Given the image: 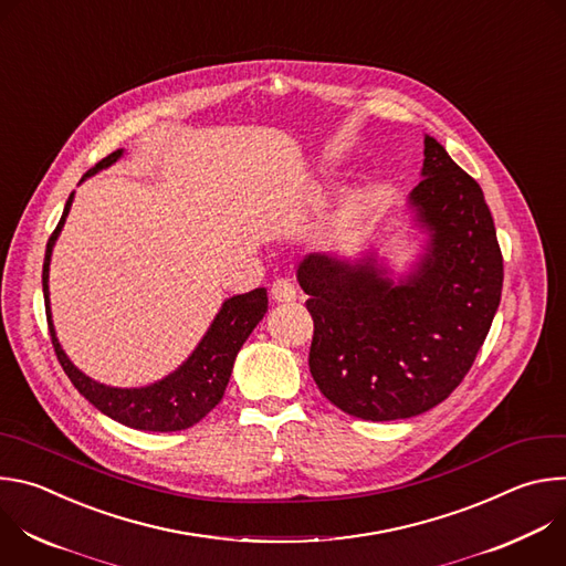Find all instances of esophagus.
<instances>
[{"label": "esophagus", "mask_w": 566, "mask_h": 566, "mask_svg": "<svg viewBox=\"0 0 566 566\" xmlns=\"http://www.w3.org/2000/svg\"><path fill=\"white\" fill-rule=\"evenodd\" d=\"M271 295L275 302H293L297 297V291L293 286L291 280L286 277H277L273 284H271Z\"/></svg>", "instance_id": "1"}]
</instances>
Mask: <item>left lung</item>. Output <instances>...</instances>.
<instances>
[{
	"label": "left lung",
	"instance_id": "8db88e82",
	"mask_svg": "<svg viewBox=\"0 0 566 566\" xmlns=\"http://www.w3.org/2000/svg\"><path fill=\"white\" fill-rule=\"evenodd\" d=\"M423 181L410 201L432 241L394 286L371 264L308 255L297 280L313 317L308 369L336 408L365 421L423 415L470 371L502 297L504 260L479 184L423 138Z\"/></svg>",
	"mask_w": 566,
	"mask_h": 566
}]
</instances>
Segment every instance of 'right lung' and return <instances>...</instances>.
<instances>
[{"instance_id": "right-lung-1", "label": "right lung", "mask_w": 566, "mask_h": 566, "mask_svg": "<svg viewBox=\"0 0 566 566\" xmlns=\"http://www.w3.org/2000/svg\"><path fill=\"white\" fill-rule=\"evenodd\" d=\"M120 154L123 149L112 151L109 156L98 160L85 177H92L94 172L112 166ZM71 201H73V195L69 197L64 212L46 241V253L42 264V289H44L49 334L64 374L94 408H98L103 415H107L109 419L127 428L149 430V432H177L199 423L223 398L237 352L247 343L251 332L258 327V322L269 311L266 289H255L251 293L226 300L210 325L208 334L195 349V354L168 378L140 389H116V387L101 385L80 369H75L71 360L64 356L53 332L51 308H49V260H51L57 232L69 214Z\"/></svg>"}]
</instances>
